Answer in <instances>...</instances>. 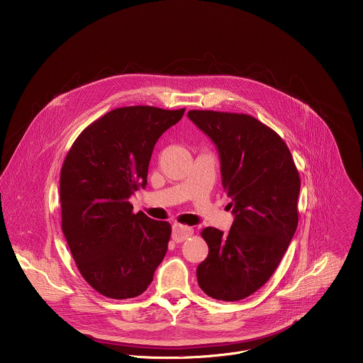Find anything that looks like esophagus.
<instances>
[{"mask_svg":"<svg viewBox=\"0 0 363 363\" xmlns=\"http://www.w3.org/2000/svg\"><path fill=\"white\" fill-rule=\"evenodd\" d=\"M194 230L193 228L190 226H184V225H173V229H172V238L176 243H182L184 240H187L190 236H193Z\"/></svg>","mask_w":363,"mask_h":363,"instance_id":"esophagus-1","label":"esophagus"}]
</instances>
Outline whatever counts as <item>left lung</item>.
I'll use <instances>...</instances> for the list:
<instances>
[{"label":"left lung","mask_w":363,"mask_h":363,"mask_svg":"<svg viewBox=\"0 0 363 363\" xmlns=\"http://www.w3.org/2000/svg\"><path fill=\"white\" fill-rule=\"evenodd\" d=\"M187 117L218 148L235 215L228 235L203 229L209 252L197 267L199 285L213 299L236 302L269 279L295 235L299 172L284 140L249 114L190 110Z\"/></svg>","instance_id":"1"}]
</instances>
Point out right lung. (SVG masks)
I'll return each instance as SVG.
<instances>
[{
  "instance_id": "1",
  "label": "right lung",
  "mask_w": 363,
  "mask_h": 363,
  "mask_svg": "<svg viewBox=\"0 0 363 363\" xmlns=\"http://www.w3.org/2000/svg\"><path fill=\"white\" fill-rule=\"evenodd\" d=\"M183 114L154 106L114 108L89 124L64 159L62 233L81 275L104 296L145 292L167 252L170 223L134 213L128 199L147 186L156 141Z\"/></svg>"
}]
</instances>
